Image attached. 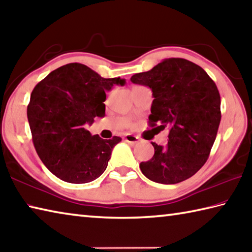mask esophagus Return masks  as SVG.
Wrapping results in <instances>:
<instances>
[{
	"label": "esophagus",
	"mask_w": 252,
	"mask_h": 252,
	"mask_svg": "<svg viewBox=\"0 0 252 252\" xmlns=\"http://www.w3.org/2000/svg\"><path fill=\"white\" fill-rule=\"evenodd\" d=\"M125 140H126V142H129V143L134 144V143H136V142L139 141V138H138V136L132 135V134H126V135L125 136Z\"/></svg>",
	"instance_id": "obj_1"
}]
</instances>
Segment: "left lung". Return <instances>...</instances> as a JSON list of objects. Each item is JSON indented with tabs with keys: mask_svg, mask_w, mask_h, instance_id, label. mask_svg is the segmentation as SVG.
<instances>
[{
	"mask_svg": "<svg viewBox=\"0 0 252 252\" xmlns=\"http://www.w3.org/2000/svg\"><path fill=\"white\" fill-rule=\"evenodd\" d=\"M131 81L152 90L150 126L170 129L166 146L152 142L154 155L141 162L142 173L161 184L191 177L207 161L220 123L216 84L202 67L183 58L164 59Z\"/></svg>",
	"mask_w": 252,
	"mask_h": 252,
	"instance_id": "obj_1",
	"label": "left lung"
}]
</instances>
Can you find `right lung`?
I'll return each instance as SVG.
<instances>
[{
  "instance_id": "1",
  "label": "right lung",
  "mask_w": 252,
  "mask_h": 252,
  "mask_svg": "<svg viewBox=\"0 0 252 252\" xmlns=\"http://www.w3.org/2000/svg\"><path fill=\"white\" fill-rule=\"evenodd\" d=\"M125 79L102 78L71 63L57 68L32 91L27 106L32 140L39 158L55 176L72 184L94 181L106 171L120 136L103 140L85 129L106 112V93Z\"/></svg>"
}]
</instances>
